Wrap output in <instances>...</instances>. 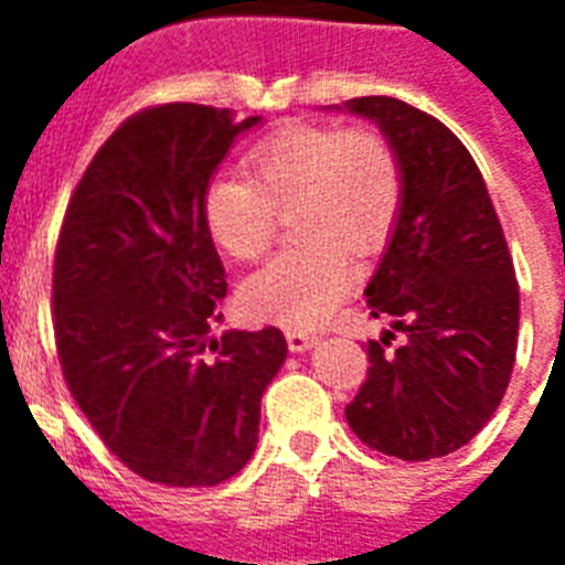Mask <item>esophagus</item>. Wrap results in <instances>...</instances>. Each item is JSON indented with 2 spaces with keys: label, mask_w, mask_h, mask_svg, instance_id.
<instances>
[{
  "label": "esophagus",
  "mask_w": 565,
  "mask_h": 565,
  "mask_svg": "<svg viewBox=\"0 0 565 565\" xmlns=\"http://www.w3.org/2000/svg\"><path fill=\"white\" fill-rule=\"evenodd\" d=\"M286 342H288V351L291 353H306L308 348H313V344H317V337H311V333H302V331H288Z\"/></svg>",
  "instance_id": "obj_1"
}]
</instances>
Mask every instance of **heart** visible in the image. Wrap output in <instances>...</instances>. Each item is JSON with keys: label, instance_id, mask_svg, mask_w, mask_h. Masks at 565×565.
<instances>
[{"label": "heart", "instance_id": "1", "mask_svg": "<svg viewBox=\"0 0 565 565\" xmlns=\"http://www.w3.org/2000/svg\"><path fill=\"white\" fill-rule=\"evenodd\" d=\"M248 181L214 178L203 221L221 252L252 263L271 248L279 214L294 215L306 246L279 254L243 282L254 319L311 331L331 319L359 279L351 252L373 254L402 214L404 172L376 129L302 124L274 135L246 158Z\"/></svg>", "mask_w": 565, "mask_h": 565}]
</instances>
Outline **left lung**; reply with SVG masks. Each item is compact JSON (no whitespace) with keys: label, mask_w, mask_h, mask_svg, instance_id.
I'll return each mask as SVG.
<instances>
[{"label":"left lung","mask_w":565,"mask_h":565,"mask_svg":"<svg viewBox=\"0 0 565 565\" xmlns=\"http://www.w3.org/2000/svg\"><path fill=\"white\" fill-rule=\"evenodd\" d=\"M379 124L404 172L387 252L364 288L392 331L367 342V379L344 407L367 447L430 461L478 436L507 393L521 297L507 237L472 154L438 118L387 96L344 102Z\"/></svg>","instance_id":"1"}]
</instances>
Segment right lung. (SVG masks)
Wrapping results in <instances>:
<instances>
[{
	"label": "right lung",
	"instance_id": "right-lung-1",
	"mask_svg": "<svg viewBox=\"0 0 565 565\" xmlns=\"http://www.w3.org/2000/svg\"><path fill=\"white\" fill-rule=\"evenodd\" d=\"M232 109L161 104L109 135L67 203L53 331L70 393L135 476L214 487L254 456L282 331H226V271L203 194L239 132Z\"/></svg>",
	"mask_w": 565,
	"mask_h": 565
}]
</instances>
